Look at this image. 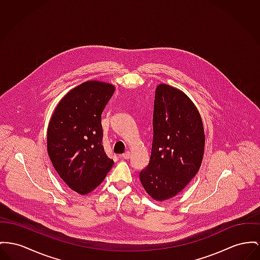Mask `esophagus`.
<instances>
[{
  "instance_id": "esophagus-1",
  "label": "esophagus",
  "mask_w": 260,
  "mask_h": 260,
  "mask_svg": "<svg viewBox=\"0 0 260 260\" xmlns=\"http://www.w3.org/2000/svg\"><path fill=\"white\" fill-rule=\"evenodd\" d=\"M122 157H123V158H125V159L130 158V157H131V153H130L129 151H127V152H125V153L122 155Z\"/></svg>"
}]
</instances>
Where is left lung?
<instances>
[{
    "label": "left lung",
    "instance_id": "1",
    "mask_svg": "<svg viewBox=\"0 0 260 260\" xmlns=\"http://www.w3.org/2000/svg\"><path fill=\"white\" fill-rule=\"evenodd\" d=\"M154 137L148 167L140 173L146 192L161 202L177 195L198 173L204 156L201 115L190 99L167 84L156 88Z\"/></svg>",
    "mask_w": 260,
    "mask_h": 260
}]
</instances>
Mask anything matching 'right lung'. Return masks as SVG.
I'll use <instances>...</instances> for the list:
<instances>
[{"label":"right lung","mask_w":260,"mask_h":260,"mask_svg":"<svg viewBox=\"0 0 260 260\" xmlns=\"http://www.w3.org/2000/svg\"><path fill=\"white\" fill-rule=\"evenodd\" d=\"M115 86L87 81L67 92L54 109L47 129V152L70 188L86 195L113 166L103 146L102 113Z\"/></svg>","instance_id":"1"}]
</instances>
